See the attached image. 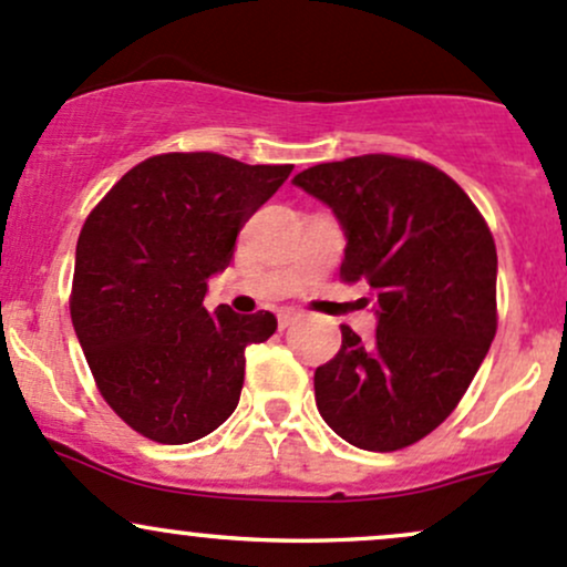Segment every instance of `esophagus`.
<instances>
[{
	"instance_id": "obj_1",
	"label": "esophagus",
	"mask_w": 567,
	"mask_h": 567,
	"mask_svg": "<svg viewBox=\"0 0 567 567\" xmlns=\"http://www.w3.org/2000/svg\"><path fill=\"white\" fill-rule=\"evenodd\" d=\"M293 320H299V312H293V309H285V312H279V329H288Z\"/></svg>"
}]
</instances>
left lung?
Here are the masks:
<instances>
[{
	"instance_id": "obj_1",
	"label": "left lung",
	"mask_w": 567,
	"mask_h": 567,
	"mask_svg": "<svg viewBox=\"0 0 567 567\" xmlns=\"http://www.w3.org/2000/svg\"><path fill=\"white\" fill-rule=\"evenodd\" d=\"M296 187L344 234L342 279L367 282L372 342L342 326L315 369V402L363 451H399L437 429L473 383L497 331V249L451 176L419 159L363 154L301 171ZM369 303V299H363Z\"/></svg>"
}]
</instances>
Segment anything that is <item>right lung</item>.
Returning a JSON list of instances; mask_svg holds the SVG:
<instances>
[{
  "label": "right lung",
  "mask_w": 567,
  "mask_h": 567,
  "mask_svg": "<svg viewBox=\"0 0 567 567\" xmlns=\"http://www.w3.org/2000/svg\"><path fill=\"white\" fill-rule=\"evenodd\" d=\"M293 165H247L174 152L127 171L86 217L70 315L113 413L165 445L193 443L230 419L244 350L277 331L271 312L204 307L234 260L236 236Z\"/></svg>",
  "instance_id": "1"
}]
</instances>
